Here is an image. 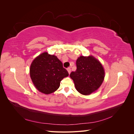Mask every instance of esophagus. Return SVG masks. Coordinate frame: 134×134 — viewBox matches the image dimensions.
Returning a JSON list of instances; mask_svg holds the SVG:
<instances>
[{"mask_svg": "<svg viewBox=\"0 0 134 134\" xmlns=\"http://www.w3.org/2000/svg\"><path fill=\"white\" fill-rule=\"evenodd\" d=\"M67 70H68V71L69 72V74H70V72H71V69H70V68H68L67 69Z\"/></svg>", "mask_w": 134, "mask_h": 134, "instance_id": "34e87169", "label": "esophagus"}]
</instances>
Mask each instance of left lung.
I'll use <instances>...</instances> for the list:
<instances>
[{
    "label": "left lung",
    "instance_id": "obj_1",
    "mask_svg": "<svg viewBox=\"0 0 134 134\" xmlns=\"http://www.w3.org/2000/svg\"><path fill=\"white\" fill-rule=\"evenodd\" d=\"M76 70L70 74L76 91L88 96L96 92L102 85L105 76L104 68L92 55L80 56L76 62Z\"/></svg>",
    "mask_w": 134,
    "mask_h": 134
}]
</instances>
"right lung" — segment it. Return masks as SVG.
<instances>
[{"label": "right lung", "mask_w": 134, "mask_h": 134, "mask_svg": "<svg viewBox=\"0 0 134 134\" xmlns=\"http://www.w3.org/2000/svg\"><path fill=\"white\" fill-rule=\"evenodd\" d=\"M30 75L35 88L41 93L49 94L58 90L61 80L68 76L69 73L57 56L44 52L32 61Z\"/></svg>", "instance_id": "obj_1"}]
</instances>
